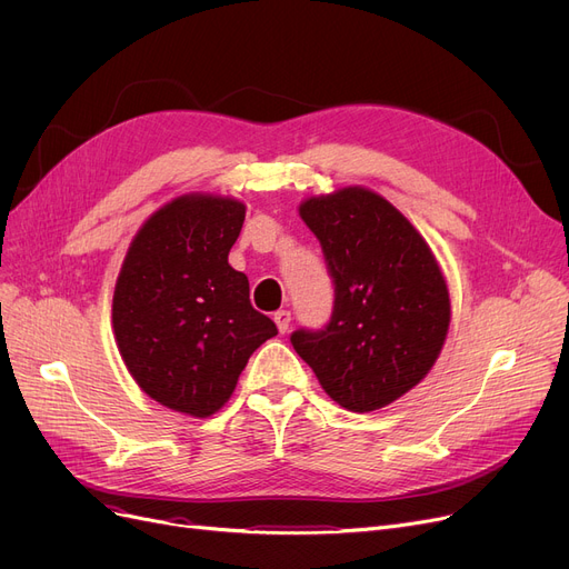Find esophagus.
<instances>
[{"label":"esophagus","instance_id":"esophagus-1","mask_svg":"<svg viewBox=\"0 0 569 569\" xmlns=\"http://www.w3.org/2000/svg\"><path fill=\"white\" fill-rule=\"evenodd\" d=\"M274 322H277V327H279V332L283 335V332L288 330V325H290V311H286V309L277 311V313H274Z\"/></svg>","mask_w":569,"mask_h":569}]
</instances>
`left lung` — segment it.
I'll use <instances>...</instances> for the list:
<instances>
[{"label": "left lung", "instance_id": "left-lung-1", "mask_svg": "<svg viewBox=\"0 0 569 569\" xmlns=\"http://www.w3.org/2000/svg\"><path fill=\"white\" fill-rule=\"evenodd\" d=\"M300 217L318 237L335 286L320 330L290 335L322 390L352 412L397 401L433 367L450 327V292L429 244L385 198L343 189L309 198Z\"/></svg>", "mask_w": 569, "mask_h": 569}]
</instances>
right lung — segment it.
I'll use <instances>...</instances> for the list:
<instances>
[{"mask_svg":"<svg viewBox=\"0 0 569 569\" xmlns=\"http://www.w3.org/2000/svg\"><path fill=\"white\" fill-rule=\"evenodd\" d=\"M242 223V202L182 196L149 217L119 272V352L142 392L177 412H217L253 350L279 335L228 264Z\"/></svg>","mask_w":569,"mask_h":569,"instance_id":"1","label":"right lung"}]
</instances>
